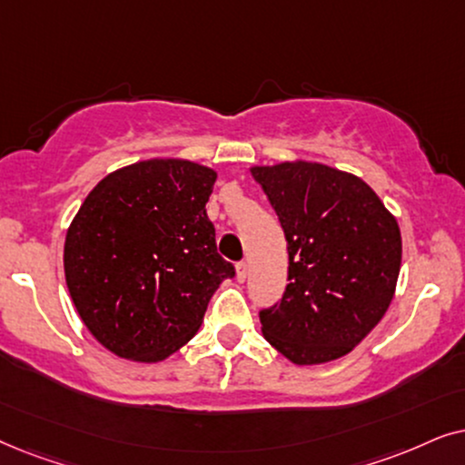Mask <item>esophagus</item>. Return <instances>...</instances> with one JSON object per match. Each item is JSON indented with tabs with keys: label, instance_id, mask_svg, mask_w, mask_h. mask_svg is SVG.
<instances>
[{
	"label": "esophagus",
	"instance_id": "esophagus-1",
	"mask_svg": "<svg viewBox=\"0 0 465 465\" xmlns=\"http://www.w3.org/2000/svg\"><path fill=\"white\" fill-rule=\"evenodd\" d=\"M236 276H238L240 282L246 281V276H249V265H246V262H240L236 265Z\"/></svg>",
	"mask_w": 465,
	"mask_h": 465
}]
</instances>
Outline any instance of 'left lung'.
<instances>
[{
    "label": "left lung",
    "mask_w": 465,
    "mask_h": 465,
    "mask_svg": "<svg viewBox=\"0 0 465 465\" xmlns=\"http://www.w3.org/2000/svg\"><path fill=\"white\" fill-rule=\"evenodd\" d=\"M287 238L281 302L259 311L263 338L297 366L346 355L385 317L401 265L395 216L361 178L323 163L251 168Z\"/></svg>",
    "instance_id": "1"
}]
</instances>
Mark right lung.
Here are the masks:
<instances>
[{"instance_id": "right-lung-1", "label": "right lung", "mask_w": 465, "mask_h": 465, "mask_svg": "<svg viewBox=\"0 0 465 465\" xmlns=\"http://www.w3.org/2000/svg\"><path fill=\"white\" fill-rule=\"evenodd\" d=\"M214 181L193 161H140L99 181L74 216L67 289L86 330L114 355L170 357L200 330L219 284L236 276L206 214Z\"/></svg>"}]
</instances>
